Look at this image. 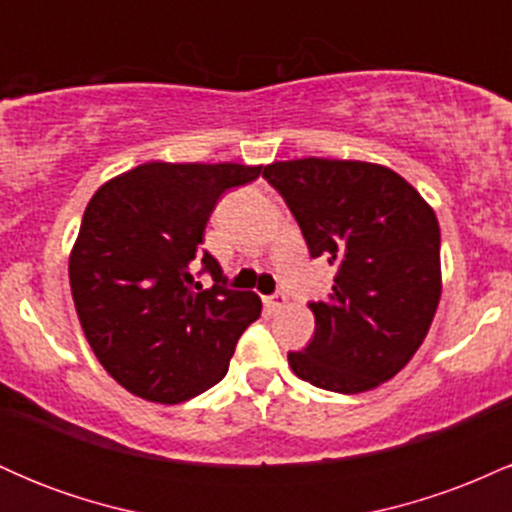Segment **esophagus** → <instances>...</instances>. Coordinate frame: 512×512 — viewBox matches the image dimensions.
Listing matches in <instances>:
<instances>
[{"label":"esophagus","mask_w":512,"mask_h":512,"mask_svg":"<svg viewBox=\"0 0 512 512\" xmlns=\"http://www.w3.org/2000/svg\"><path fill=\"white\" fill-rule=\"evenodd\" d=\"M264 305H267L269 310H274V313H276V310H284L286 305H289V298H286L284 293H274V296L264 298Z\"/></svg>","instance_id":"34e87169"}]
</instances>
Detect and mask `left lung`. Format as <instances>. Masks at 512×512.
Masks as SVG:
<instances>
[{
	"label": "left lung",
	"instance_id": "8db88e82",
	"mask_svg": "<svg viewBox=\"0 0 512 512\" xmlns=\"http://www.w3.org/2000/svg\"><path fill=\"white\" fill-rule=\"evenodd\" d=\"M310 257L337 267L327 301L310 303L315 337L291 351L305 383L342 395L373 390L411 361L440 301V228L395 170L366 161L296 158L264 166Z\"/></svg>",
	"mask_w": 512,
	"mask_h": 512
}]
</instances>
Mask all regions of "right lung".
Masks as SVG:
<instances>
[{
  "label": "right lung",
  "instance_id": "add662e5",
  "mask_svg": "<svg viewBox=\"0 0 512 512\" xmlns=\"http://www.w3.org/2000/svg\"><path fill=\"white\" fill-rule=\"evenodd\" d=\"M262 166L151 161L96 190L69 255L72 298L93 354L132 395L178 404L228 373L240 334L262 313L252 291L226 289L199 250L226 190ZM199 261L215 279L202 290Z\"/></svg>",
  "mask_w": 512,
  "mask_h": 512
}]
</instances>
